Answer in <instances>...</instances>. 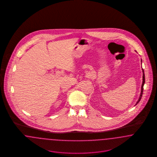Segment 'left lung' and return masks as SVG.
I'll return each instance as SVG.
<instances>
[{
	"label": "left lung",
	"instance_id": "8db88e82",
	"mask_svg": "<svg viewBox=\"0 0 157 157\" xmlns=\"http://www.w3.org/2000/svg\"><path fill=\"white\" fill-rule=\"evenodd\" d=\"M141 62H142V60H141ZM142 72H143V76H142V86H141V94H140V98H139V99H138V101H137V102L136 103V105H137L138 103H139V102L140 101V100H141V98H142V92H143V90H144V83H145V75H144V70H143V69H142Z\"/></svg>",
	"mask_w": 157,
	"mask_h": 157
}]
</instances>
